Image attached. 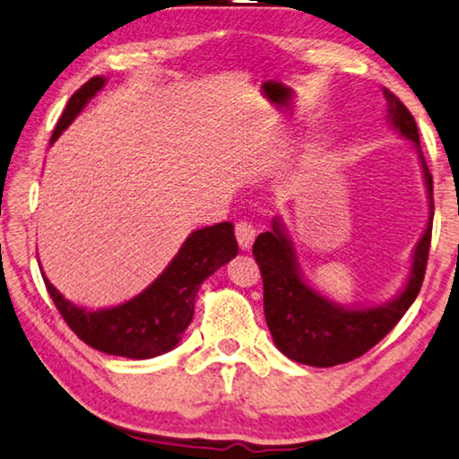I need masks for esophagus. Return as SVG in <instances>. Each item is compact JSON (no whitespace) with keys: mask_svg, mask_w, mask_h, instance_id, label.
I'll return each instance as SVG.
<instances>
[{"mask_svg":"<svg viewBox=\"0 0 459 459\" xmlns=\"http://www.w3.org/2000/svg\"><path fill=\"white\" fill-rule=\"evenodd\" d=\"M235 237L238 241V247H241L243 251H249L253 241H255V227L247 221H238L235 224Z\"/></svg>","mask_w":459,"mask_h":459,"instance_id":"esophagus-1","label":"esophagus"}]
</instances>
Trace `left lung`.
<instances>
[{"label":"left lung","mask_w":459,"mask_h":459,"mask_svg":"<svg viewBox=\"0 0 459 459\" xmlns=\"http://www.w3.org/2000/svg\"><path fill=\"white\" fill-rule=\"evenodd\" d=\"M384 98L388 104V122L419 152L431 210L423 237L414 247L412 267L403 292L372 308L341 307L304 280L294 245L280 221H273L272 230L261 232L253 245V257L264 278V312L273 343L286 358L304 366L331 368L369 351L394 329L423 286L433 229V178L420 152L419 128L409 108L386 87Z\"/></svg>","instance_id":"8db88e82"}]
</instances>
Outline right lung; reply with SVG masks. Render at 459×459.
<instances>
[{"instance_id":"1","label":"right lung","mask_w":459,"mask_h":459,"mask_svg":"<svg viewBox=\"0 0 459 459\" xmlns=\"http://www.w3.org/2000/svg\"><path fill=\"white\" fill-rule=\"evenodd\" d=\"M106 85V77H91L73 93L56 128L50 136L53 144L87 101ZM230 222H218L214 227L194 230L181 245L178 255L165 267V272L128 302L112 308L85 310L69 300L45 278L47 290L59 308L65 323L93 349L108 355H120L130 359H149L171 351L179 343L181 333L187 329L194 316L195 294L202 281L218 267L237 255Z\"/></svg>"}]
</instances>
